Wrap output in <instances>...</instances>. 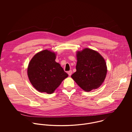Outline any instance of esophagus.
Masks as SVG:
<instances>
[{"label":"esophagus","instance_id":"34e87169","mask_svg":"<svg viewBox=\"0 0 132 132\" xmlns=\"http://www.w3.org/2000/svg\"><path fill=\"white\" fill-rule=\"evenodd\" d=\"M68 75L70 76H71V75H72V71L71 70V71H69L68 72Z\"/></svg>","mask_w":132,"mask_h":132}]
</instances>
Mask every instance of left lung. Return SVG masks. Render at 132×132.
<instances>
[{
	"label": "left lung",
	"mask_w": 132,
	"mask_h": 132,
	"mask_svg": "<svg viewBox=\"0 0 132 132\" xmlns=\"http://www.w3.org/2000/svg\"><path fill=\"white\" fill-rule=\"evenodd\" d=\"M76 72L71 77L84 91L100 87L106 78L107 68L104 58L97 51L85 48L77 52Z\"/></svg>",
	"instance_id": "8db88e82"
}]
</instances>
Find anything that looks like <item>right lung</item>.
<instances>
[{
    "label": "right lung",
    "instance_id": "obj_1",
    "mask_svg": "<svg viewBox=\"0 0 132 132\" xmlns=\"http://www.w3.org/2000/svg\"><path fill=\"white\" fill-rule=\"evenodd\" d=\"M54 52L44 50L30 61L27 75L32 86L40 93L52 94L68 77L60 64L55 61Z\"/></svg>",
    "mask_w": 132,
    "mask_h": 132
}]
</instances>
